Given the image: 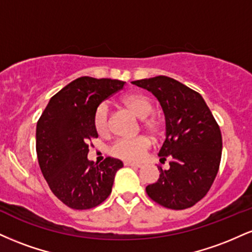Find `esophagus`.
Here are the masks:
<instances>
[{"label":"esophagus","mask_w":252,"mask_h":252,"mask_svg":"<svg viewBox=\"0 0 252 252\" xmlns=\"http://www.w3.org/2000/svg\"><path fill=\"white\" fill-rule=\"evenodd\" d=\"M124 166L131 167V168H141V167H142V164H140V163H131V162H126V163H124Z\"/></svg>","instance_id":"1"}]
</instances>
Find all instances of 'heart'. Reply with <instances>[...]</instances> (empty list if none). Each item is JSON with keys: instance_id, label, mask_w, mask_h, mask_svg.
<instances>
[{"instance_id": "1", "label": "heart", "mask_w": 252, "mask_h": 252, "mask_svg": "<svg viewBox=\"0 0 252 252\" xmlns=\"http://www.w3.org/2000/svg\"><path fill=\"white\" fill-rule=\"evenodd\" d=\"M122 103L136 116L143 118L142 126L152 136L158 137L163 134V118L154 114V104L152 99L141 92H132L122 98ZM94 126L98 135L106 136L110 132V115L108 104L102 103L97 106L94 114ZM150 148V141L144 136L135 138H121L111 146L110 154L126 162H138L142 160L146 152Z\"/></svg>"}]
</instances>
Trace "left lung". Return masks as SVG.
I'll return each instance as SVG.
<instances>
[{
  "mask_svg": "<svg viewBox=\"0 0 252 252\" xmlns=\"http://www.w3.org/2000/svg\"><path fill=\"white\" fill-rule=\"evenodd\" d=\"M158 98L166 116V140L158 156L169 169L146 187L152 200L170 210L192 207L207 194L221 158L218 123L200 94L166 76L132 82Z\"/></svg>",
  "mask_w": 252,
  "mask_h": 252,
  "instance_id": "obj_1",
  "label": "left lung"
}]
</instances>
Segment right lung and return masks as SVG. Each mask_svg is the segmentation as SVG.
<instances>
[{"mask_svg":"<svg viewBox=\"0 0 252 252\" xmlns=\"http://www.w3.org/2000/svg\"><path fill=\"white\" fill-rule=\"evenodd\" d=\"M117 79L80 77L51 98L36 124V154L43 178L53 194L73 210H90L111 193L122 161L105 158L94 164L88 160L89 147L98 134L94 110L122 90Z\"/></svg>","mask_w":252,"mask_h":252,"instance_id":"right-lung-1","label":"right lung"}]
</instances>
